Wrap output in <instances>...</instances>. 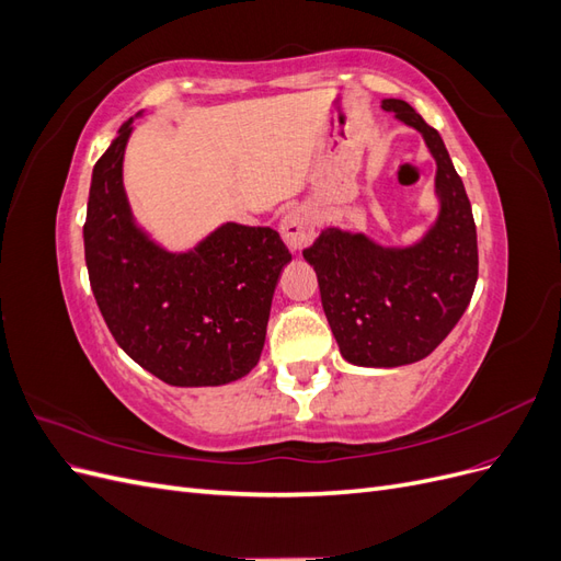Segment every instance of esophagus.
Returning <instances> with one entry per match:
<instances>
[{"instance_id":"1","label":"esophagus","mask_w":561,"mask_h":561,"mask_svg":"<svg viewBox=\"0 0 561 561\" xmlns=\"http://www.w3.org/2000/svg\"><path fill=\"white\" fill-rule=\"evenodd\" d=\"M280 236H283L285 245L293 252H301L313 241V236H316V225L311 219V213L307 208H295L290 213H285L280 219Z\"/></svg>"}]
</instances>
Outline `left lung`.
Here are the masks:
<instances>
[{"instance_id":"obj_1","label":"left lung","mask_w":561,"mask_h":561,"mask_svg":"<svg viewBox=\"0 0 561 561\" xmlns=\"http://www.w3.org/2000/svg\"><path fill=\"white\" fill-rule=\"evenodd\" d=\"M381 107L423 135L437 165V217L410 245H383L363 231L328 227L304 250L339 351L358 367L426 358L461 320L478 283L472 208L443 138L404 100L386 98Z\"/></svg>"}]
</instances>
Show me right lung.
I'll return each instance as SVG.
<instances>
[{
	"instance_id": "right-lung-1",
	"label": "right lung",
	"mask_w": 561,
	"mask_h": 561,
	"mask_svg": "<svg viewBox=\"0 0 561 561\" xmlns=\"http://www.w3.org/2000/svg\"><path fill=\"white\" fill-rule=\"evenodd\" d=\"M135 116L93 165L83 250L98 309L116 344L161 381H239L260 363L271 299L293 254L271 227L236 222L184 252L151 239L124 190Z\"/></svg>"
}]
</instances>
